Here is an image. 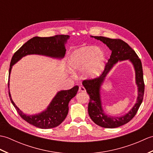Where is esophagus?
I'll return each mask as SVG.
<instances>
[{"mask_svg":"<svg viewBox=\"0 0 153 153\" xmlns=\"http://www.w3.org/2000/svg\"><path fill=\"white\" fill-rule=\"evenodd\" d=\"M79 91H81V92H85V87H84L82 86V85H80V86L79 87Z\"/></svg>","mask_w":153,"mask_h":153,"instance_id":"esophagus-1","label":"esophagus"}]
</instances>
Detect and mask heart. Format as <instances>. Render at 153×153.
<instances>
[{
  "label": "heart",
  "mask_w": 153,
  "mask_h": 153,
  "mask_svg": "<svg viewBox=\"0 0 153 153\" xmlns=\"http://www.w3.org/2000/svg\"><path fill=\"white\" fill-rule=\"evenodd\" d=\"M104 54L97 47H83L74 51L68 60L70 69L73 71L84 70L85 76H93L101 69Z\"/></svg>",
  "instance_id": "obj_1"
}]
</instances>
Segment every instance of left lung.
Returning a JSON list of instances; mask_svg holds the SVG:
<instances>
[{"mask_svg":"<svg viewBox=\"0 0 153 153\" xmlns=\"http://www.w3.org/2000/svg\"><path fill=\"white\" fill-rule=\"evenodd\" d=\"M101 41L112 51V54L105 65L102 74L94 79L83 81V85L89 95L88 113L93 121L97 125L105 128H115L126 124L134 118L143 99L145 83L143 80L142 64L140 58L128 43L120 39H110L102 36H92ZM129 59L134 64L136 70V83L138 87V101L128 114L121 117H112L106 115L103 112L100 98V87L106 74L113 65L118 60Z\"/></svg>","mask_w":153,"mask_h":153,"instance_id":"left-lung-1","label":"left lung"}]
</instances>
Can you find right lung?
<instances>
[{
  "label": "right lung",
  "instance_id": "obj_1",
  "mask_svg": "<svg viewBox=\"0 0 153 153\" xmlns=\"http://www.w3.org/2000/svg\"><path fill=\"white\" fill-rule=\"evenodd\" d=\"M69 37L68 35H56L53 37H35L31 39L13 55L10 65L9 76L13 65L27 54H37L54 58L64 57L66 53L65 43ZM78 89L79 87L76 85L69 90L59 91L45 111L33 116L24 114L13 102L10 91L8 93L12 105L22 119L37 128L49 129L59 126L66 118L69 110L68 103L76 96Z\"/></svg>",
  "mask_w": 153,
  "mask_h": 153
}]
</instances>
